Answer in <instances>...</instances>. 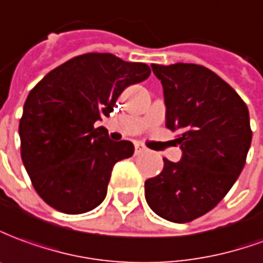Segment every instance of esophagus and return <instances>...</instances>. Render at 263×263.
Instances as JSON below:
<instances>
[{"mask_svg":"<svg viewBox=\"0 0 263 263\" xmlns=\"http://www.w3.org/2000/svg\"><path fill=\"white\" fill-rule=\"evenodd\" d=\"M135 152H136V154H143V153H147L148 150H147L144 146H141V144H136Z\"/></svg>","mask_w":263,"mask_h":263,"instance_id":"obj_1","label":"esophagus"}]
</instances>
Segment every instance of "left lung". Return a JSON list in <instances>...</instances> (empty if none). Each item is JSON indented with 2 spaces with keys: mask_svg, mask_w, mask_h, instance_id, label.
Returning a JSON list of instances; mask_svg holds the SVG:
<instances>
[{
  "mask_svg": "<svg viewBox=\"0 0 263 263\" xmlns=\"http://www.w3.org/2000/svg\"><path fill=\"white\" fill-rule=\"evenodd\" d=\"M161 81L165 126L178 133L182 156L164 160L163 171L144 182L157 215L184 224L211 211L245 165L252 140L245 102L217 73L195 63L152 65Z\"/></svg>",
  "mask_w": 263,
  "mask_h": 263,
  "instance_id": "8db88e82",
  "label": "left lung"
}]
</instances>
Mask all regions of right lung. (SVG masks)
Segmentation results:
<instances>
[{"instance_id": "right-lung-1", "label": "right lung", "mask_w": 263, "mask_h": 263, "mask_svg": "<svg viewBox=\"0 0 263 263\" xmlns=\"http://www.w3.org/2000/svg\"><path fill=\"white\" fill-rule=\"evenodd\" d=\"M146 63L111 53H85L62 63L28 95L20 120L21 157L35 191L65 214L102 204L113 165L135 153L95 123L109 116L120 93L146 81Z\"/></svg>"}]
</instances>
